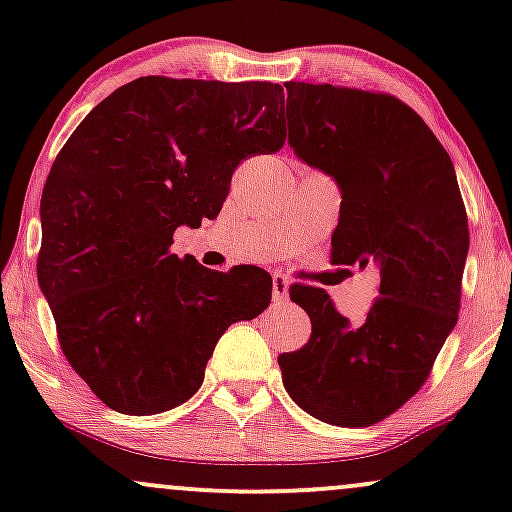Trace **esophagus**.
Masks as SVG:
<instances>
[{
  "mask_svg": "<svg viewBox=\"0 0 512 512\" xmlns=\"http://www.w3.org/2000/svg\"><path fill=\"white\" fill-rule=\"evenodd\" d=\"M272 298L276 303H284L289 298V279L284 274L272 276Z\"/></svg>",
  "mask_w": 512,
  "mask_h": 512,
  "instance_id": "34e87169",
  "label": "esophagus"
}]
</instances>
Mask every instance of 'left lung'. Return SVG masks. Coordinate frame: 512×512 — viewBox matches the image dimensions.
<instances>
[{
  "label": "left lung",
  "mask_w": 512,
  "mask_h": 512,
  "mask_svg": "<svg viewBox=\"0 0 512 512\" xmlns=\"http://www.w3.org/2000/svg\"><path fill=\"white\" fill-rule=\"evenodd\" d=\"M293 154L342 192L332 262H373L380 296L354 327L322 289L296 286L308 344L279 356L293 402L334 426L383 421L419 392L457 325L467 211L448 151L409 105L385 93L286 84Z\"/></svg>",
  "instance_id": "left-lung-1"
}]
</instances>
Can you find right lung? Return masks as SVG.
Listing matches in <instances>:
<instances>
[{"instance_id": "obj_1", "label": "right lung", "mask_w": 512, "mask_h": 512, "mask_svg": "<svg viewBox=\"0 0 512 512\" xmlns=\"http://www.w3.org/2000/svg\"><path fill=\"white\" fill-rule=\"evenodd\" d=\"M284 88L142 76L84 117L40 199L38 284L67 361L120 414L180 407L221 334L272 301L260 267L216 272L170 252L216 219L233 170L284 146Z\"/></svg>"}]
</instances>
